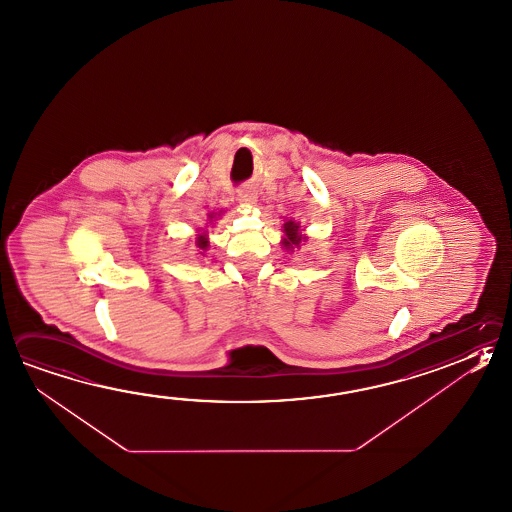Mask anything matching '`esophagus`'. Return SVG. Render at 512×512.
<instances>
[{"label": "esophagus", "mask_w": 512, "mask_h": 512, "mask_svg": "<svg viewBox=\"0 0 512 512\" xmlns=\"http://www.w3.org/2000/svg\"><path fill=\"white\" fill-rule=\"evenodd\" d=\"M237 199H239V203L253 206V204L257 203V193H255V190L251 188L250 184H246V186L239 188V192H237Z\"/></svg>", "instance_id": "1"}]
</instances>
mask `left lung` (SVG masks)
I'll use <instances>...</instances> for the list:
<instances>
[{
	"label": "left lung",
	"mask_w": 512,
	"mask_h": 512,
	"mask_svg": "<svg viewBox=\"0 0 512 512\" xmlns=\"http://www.w3.org/2000/svg\"><path fill=\"white\" fill-rule=\"evenodd\" d=\"M284 232H286V239L282 241L284 248H293V246H299V242L302 241V235H299V224L295 221H288L284 224Z\"/></svg>",
	"instance_id": "1"
}]
</instances>
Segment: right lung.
I'll list each match as a JSON object with an SVG mask.
<instances>
[{"mask_svg": "<svg viewBox=\"0 0 512 512\" xmlns=\"http://www.w3.org/2000/svg\"><path fill=\"white\" fill-rule=\"evenodd\" d=\"M197 246H199V248H203V250L208 246V241H206V237H204V235H201V237L197 239Z\"/></svg>", "mask_w": 512, "mask_h": 512, "instance_id": "right-lung-1", "label": "right lung"}]
</instances>
